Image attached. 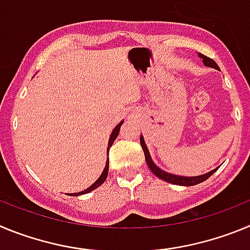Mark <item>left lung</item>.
<instances>
[{
  "mask_svg": "<svg viewBox=\"0 0 250 250\" xmlns=\"http://www.w3.org/2000/svg\"><path fill=\"white\" fill-rule=\"evenodd\" d=\"M198 56L203 60V63H204L205 66H208V67H213V68H215V70H219V66L216 65V62L214 61V60L209 59V57L204 56V55H202V54H198ZM140 144H141V147H143V150H144L145 160H146L147 167H150V170L152 171V174H155V175L158 176V178H160L161 180L170 183V184L183 185V187H193V185L200 184V183L205 182V180H207L209 176L213 175L216 170L219 169V167H215L214 170H211V171H209V173H205V174H203V175H198V176H182V175H175V174H170V173H167V171H165V170L160 169V167H159L158 165L154 163V161H152L151 155H150L149 149H147L146 144H145L144 136L143 135L140 136Z\"/></svg>",
  "mask_w": 250,
  "mask_h": 250,
  "instance_id": "obj_1",
  "label": "left lung"
}]
</instances>
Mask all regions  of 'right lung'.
Wrapping results in <instances>:
<instances>
[{
    "instance_id": "obj_1",
    "label": "right lung",
    "mask_w": 250,
    "mask_h": 250,
    "mask_svg": "<svg viewBox=\"0 0 250 250\" xmlns=\"http://www.w3.org/2000/svg\"><path fill=\"white\" fill-rule=\"evenodd\" d=\"M123 124H124V120H121L120 123H119L118 125H116V126L114 127V130H112V132H111V135H110V138H109V144H107V161H106L105 167H104L103 173H101V175L99 176L98 180H96V182H95L94 184H92V185H90V187L87 188V189H85V190L79 191V193H72V194H71V196L83 195V194H87V193H90V191L95 190V189H96V188H99V187H100L101 184H103L104 182H105L106 178H107V173H109V149H110V147H111V145L114 144L115 139L118 138L119 131H120V127H121V125H123Z\"/></svg>"
}]
</instances>
